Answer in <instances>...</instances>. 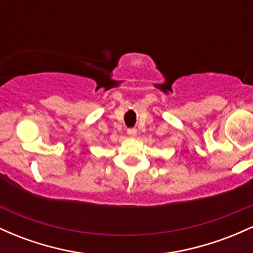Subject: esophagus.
Wrapping results in <instances>:
<instances>
[{
    "instance_id": "obj_1",
    "label": "esophagus",
    "mask_w": 253,
    "mask_h": 253,
    "mask_svg": "<svg viewBox=\"0 0 253 253\" xmlns=\"http://www.w3.org/2000/svg\"><path fill=\"white\" fill-rule=\"evenodd\" d=\"M127 134H128L130 138H134L136 135V129L135 128H128L127 129Z\"/></svg>"
}]
</instances>
